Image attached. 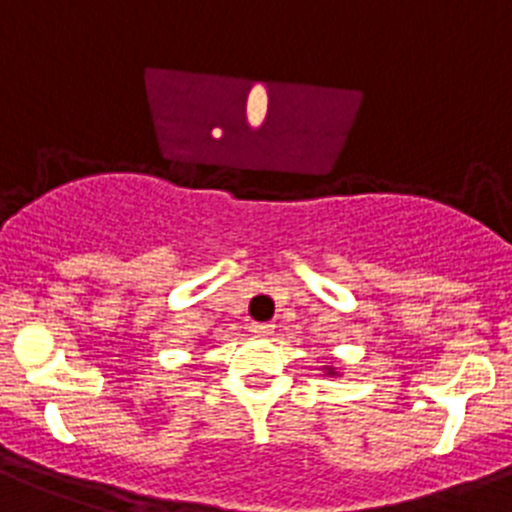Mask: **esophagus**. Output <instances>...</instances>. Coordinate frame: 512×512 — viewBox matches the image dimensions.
Instances as JSON below:
<instances>
[{"label": "esophagus", "mask_w": 512, "mask_h": 512, "mask_svg": "<svg viewBox=\"0 0 512 512\" xmlns=\"http://www.w3.org/2000/svg\"><path fill=\"white\" fill-rule=\"evenodd\" d=\"M272 331H275V326H270V323H250V333L252 336H272Z\"/></svg>", "instance_id": "obj_1"}]
</instances>
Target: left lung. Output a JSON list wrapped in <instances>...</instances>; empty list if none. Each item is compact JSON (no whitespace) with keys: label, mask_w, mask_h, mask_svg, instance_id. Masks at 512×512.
Here are the masks:
<instances>
[{"label":"left lung","mask_w":512,"mask_h":512,"mask_svg":"<svg viewBox=\"0 0 512 512\" xmlns=\"http://www.w3.org/2000/svg\"><path fill=\"white\" fill-rule=\"evenodd\" d=\"M323 371H326V374H328V376H338L336 366H323Z\"/></svg>","instance_id":"obj_1"}]
</instances>
